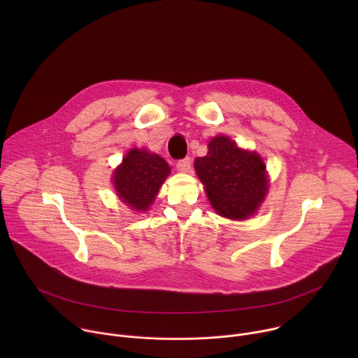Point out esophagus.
Masks as SVG:
<instances>
[{
	"label": "esophagus",
	"mask_w": 358,
	"mask_h": 358,
	"mask_svg": "<svg viewBox=\"0 0 358 358\" xmlns=\"http://www.w3.org/2000/svg\"><path fill=\"white\" fill-rule=\"evenodd\" d=\"M191 167H192V160L189 157H185L177 163V169L181 173H188L191 170Z\"/></svg>",
	"instance_id": "obj_1"
}]
</instances>
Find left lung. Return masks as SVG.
<instances>
[{"label": "left lung", "mask_w": 358, "mask_h": 358, "mask_svg": "<svg viewBox=\"0 0 358 358\" xmlns=\"http://www.w3.org/2000/svg\"><path fill=\"white\" fill-rule=\"evenodd\" d=\"M214 210L231 220H245L258 210L268 191L266 166L257 152L241 150L227 136L208 144V155L194 163Z\"/></svg>", "instance_id": "obj_1"}]
</instances>
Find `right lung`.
<instances>
[{"label": "right lung", "mask_w": 358, "mask_h": 358, "mask_svg": "<svg viewBox=\"0 0 358 358\" xmlns=\"http://www.w3.org/2000/svg\"><path fill=\"white\" fill-rule=\"evenodd\" d=\"M170 167L164 159L145 150L133 148L113 174L119 196L137 211H145L157 195Z\"/></svg>", "instance_id": "obj_1"}]
</instances>
